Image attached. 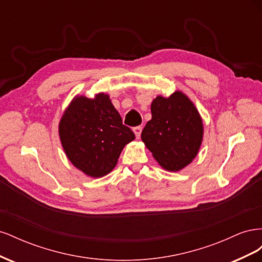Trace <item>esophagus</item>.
<instances>
[{
  "label": "esophagus",
  "mask_w": 262,
  "mask_h": 262,
  "mask_svg": "<svg viewBox=\"0 0 262 262\" xmlns=\"http://www.w3.org/2000/svg\"><path fill=\"white\" fill-rule=\"evenodd\" d=\"M133 132H134V134H136L137 139H140L141 132H142V126H136V128H133Z\"/></svg>",
  "instance_id": "obj_1"
}]
</instances>
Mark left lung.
I'll use <instances>...</instances> for the list:
<instances>
[{
  "label": "left lung",
  "instance_id": "left-lung-1",
  "mask_svg": "<svg viewBox=\"0 0 262 262\" xmlns=\"http://www.w3.org/2000/svg\"><path fill=\"white\" fill-rule=\"evenodd\" d=\"M152 119L141 134L145 146L165 170L179 171L199 152L203 139L202 118L187 95L177 91L157 96L150 105Z\"/></svg>",
  "mask_w": 262,
  "mask_h": 262
}]
</instances>
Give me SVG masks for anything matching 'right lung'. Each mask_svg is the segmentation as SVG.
Masks as SVG:
<instances>
[{
  "instance_id": "right-lung-1",
  "label": "right lung",
  "mask_w": 262,
  "mask_h": 262,
  "mask_svg": "<svg viewBox=\"0 0 262 262\" xmlns=\"http://www.w3.org/2000/svg\"><path fill=\"white\" fill-rule=\"evenodd\" d=\"M59 136L69 161L93 178L112 171L123 147L136 139L105 93L75 96L59 122Z\"/></svg>"
}]
</instances>
